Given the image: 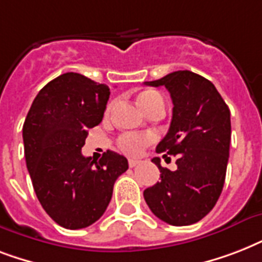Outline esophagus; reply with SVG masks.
<instances>
[{"mask_svg":"<svg viewBox=\"0 0 262 262\" xmlns=\"http://www.w3.org/2000/svg\"><path fill=\"white\" fill-rule=\"evenodd\" d=\"M140 163H141L140 160H133V159H130V160H129V167L133 168V167H136V166H139Z\"/></svg>","mask_w":262,"mask_h":262,"instance_id":"esophagus-1","label":"esophagus"}]
</instances>
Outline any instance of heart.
Returning a JSON list of instances; mask_svg holds the SVG:
<instances>
[{
    "label": "heart",
    "instance_id": "1",
    "mask_svg": "<svg viewBox=\"0 0 262 262\" xmlns=\"http://www.w3.org/2000/svg\"><path fill=\"white\" fill-rule=\"evenodd\" d=\"M139 104L141 106L145 113L151 110L152 107L158 104H164L162 95L155 92V91H145L139 95ZM111 108V104L108 106V110ZM155 140L152 135H139V133H125L118 139L119 149L129 156H137L143 151L144 147H147Z\"/></svg>",
    "mask_w": 262,
    "mask_h": 262
}]
</instances>
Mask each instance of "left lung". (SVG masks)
<instances>
[{
	"instance_id": "8db88e82",
	"label": "left lung",
	"mask_w": 262,
	"mask_h": 262,
	"mask_svg": "<svg viewBox=\"0 0 262 262\" xmlns=\"http://www.w3.org/2000/svg\"><path fill=\"white\" fill-rule=\"evenodd\" d=\"M145 85H164L172 100V119L156 152L177 158V170L152 162L160 182L144 190L152 213L171 226L197 223L215 207L227 170L231 121L230 108L215 85L190 71H177Z\"/></svg>"
}]
</instances>
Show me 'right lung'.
<instances>
[{"mask_svg": "<svg viewBox=\"0 0 262 262\" xmlns=\"http://www.w3.org/2000/svg\"><path fill=\"white\" fill-rule=\"evenodd\" d=\"M110 88L80 73H63L39 91L23 126L32 186L47 215L61 227L79 230L104 213L125 156L107 151L99 160L81 148L88 129L102 122Z\"/></svg>", "mask_w": 262, "mask_h": 262, "instance_id": "obj_1", "label": "right lung"}]
</instances>
